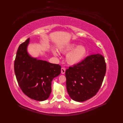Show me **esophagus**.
Wrapping results in <instances>:
<instances>
[{"instance_id":"obj_1","label":"esophagus","mask_w":123,"mask_h":123,"mask_svg":"<svg viewBox=\"0 0 123 123\" xmlns=\"http://www.w3.org/2000/svg\"><path fill=\"white\" fill-rule=\"evenodd\" d=\"M65 68H62V69H61V73H62V74H65Z\"/></svg>"}]
</instances>
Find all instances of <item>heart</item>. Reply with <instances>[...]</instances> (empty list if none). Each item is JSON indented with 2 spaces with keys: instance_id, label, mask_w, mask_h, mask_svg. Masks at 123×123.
<instances>
[{
  "instance_id": "obj_1",
  "label": "heart",
  "mask_w": 123,
  "mask_h": 123,
  "mask_svg": "<svg viewBox=\"0 0 123 123\" xmlns=\"http://www.w3.org/2000/svg\"><path fill=\"white\" fill-rule=\"evenodd\" d=\"M76 46L75 43H70L60 49V51L63 53H67L70 51L66 56V61L69 65H74L79 63L87 54V49L85 46L80 45L76 47ZM53 53L54 55H57L55 51Z\"/></svg>"
}]
</instances>
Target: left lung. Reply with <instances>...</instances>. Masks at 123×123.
<instances>
[{
    "label": "left lung",
    "mask_w": 123,
    "mask_h": 123,
    "mask_svg": "<svg viewBox=\"0 0 123 123\" xmlns=\"http://www.w3.org/2000/svg\"><path fill=\"white\" fill-rule=\"evenodd\" d=\"M106 71L105 58L101 54L87 56L79 64L66 70L67 90L76 102H84L96 95Z\"/></svg>",
    "instance_id": "8db88e82"
}]
</instances>
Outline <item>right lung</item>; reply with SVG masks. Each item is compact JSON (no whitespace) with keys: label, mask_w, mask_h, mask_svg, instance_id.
Wrapping results in <instances>:
<instances>
[{"label":"right lung","mask_w":123,"mask_h":123,"mask_svg":"<svg viewBox=\"0 0 123 123\" xmlns=\"http://www.w3.org/2000/svg\"><path fill=\"white\" fill-rule=\"evenodd\" d=\"M30 38L20 44L14 61V71L17 82L24 94L38 101L49 98L51 83L61 72L58 64L33 58L27 52Z\"/></svg>","instance_id":"obj_1"}]
</instances>
